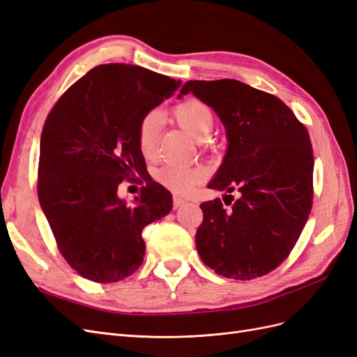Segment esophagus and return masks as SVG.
<instances>
[{"label":"esophagus","instance_id":"esophagus-1","mask_svg":"<svg viewBox=\"0 0 357 357\" xmlns=\"http://www.w3.org/2000/svg\"><path fill=\"white\" fill-rule=\"evenodd\" d=\"M185 204H186V201L183 199V198H180V197H174V199H172V207H174V210L183 207V205H185Z\"/></svg>","mask_w":357,"mask_h":357}]
</instances>
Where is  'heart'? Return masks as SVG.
I'll use <instances>...</instances> for the list:
<instances>
[{
  "instance_id": "heart-1",
  "label": "heart",
  "mask_w": 357,
  "mask_h": 357,
  "mask_svg": "<svg viewBox=\"0 0 357 357\" xmlns=\"http://www.w3.org/2000/svg\"><path fill=\"white\" fill-rule=\"evenodd\" d=\"M172 116H174L176 122L195 139L202 142L213 131L214 113L207 104L199 100L189 98L178 102L172 109ZM158 132L159 114L156 112L144 114L137 129L138 149L143 156L152 158L155 155ZM156 178L160 185H164L169 190L178 193V195H186L202 180V171L177 164H167L158 169Z\"/></svg>"
}]
</instances>
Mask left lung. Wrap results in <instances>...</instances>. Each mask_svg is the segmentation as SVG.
<instances>
[{"instance_id":"1","label":"left lung","mask_w":357,"mask_h":357,"mask_svg":"<svg viewBox=\"0 0 357 357\" xmlns=\"http://www.w3.org/2000/svg\"><path fill=\"white\" fill-rule=\"evenodd\" d=\"M186 93L211 107L226 129L228 150L208 188L231 200L239 193L231 208L220 198L201 204V261L226 278L262 277L290 255L312 207L307 128L277 96L238 80H189L178 98Z\"/></svg>"}]
</instances>
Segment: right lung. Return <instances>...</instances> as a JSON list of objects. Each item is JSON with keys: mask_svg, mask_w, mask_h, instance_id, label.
<instances>
[{"mask_svg": "<svg viewBox=\"0 0 357 357\" xmlns=\"http://www.w3.org/2000/svg\"><path fill=\"white\" fill-rule=\"evenodd\" d=\"M180 84L143 67L105 63L50 110L40 142L38 201L61 255L83 278L114 283L134 274L146 252L144 226L171 211V193L146 177L137 129ZM135 174L146 186L128 204L116 189Z\"/></svg>", "mask_w": 357, "mask_h": 357, "instance_id": "obj_1", "label": "right lung"}]
</instances>
